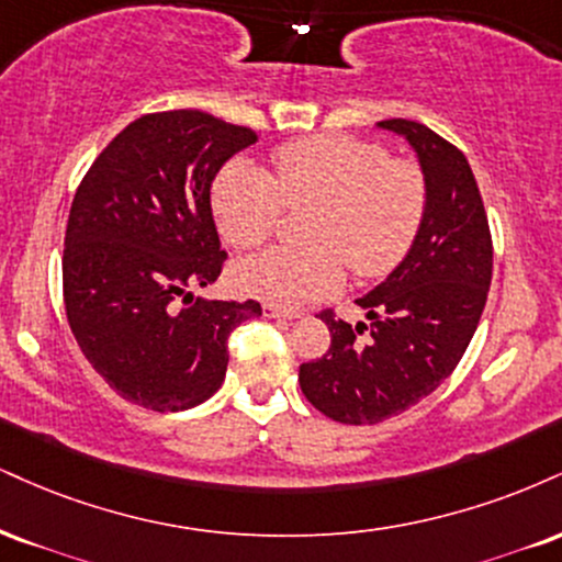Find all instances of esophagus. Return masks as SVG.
Here are the masks:
<instances>
[{
    "label": "esophagus",
    "instance_id": "obj_1",
    "mask_svg": "<svg viewBox=\"0 0 562 562\" xmlns=\"http://www.w3.org/2000/svg\"><path fill=\"white\" fill-rule=\"evenodd\" d=\"M261 311H263V316H267V319H293V316H299L295 311H285L280 306H272V303H263Z\"/></svg>",
    "mask_w": 562,
    "mask_h": 562
}]
</instances>
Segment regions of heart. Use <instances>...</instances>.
I'll return each instance as SVG.
<instances>
[{"label": "heart", "instance_id": "heart-1", "mask_svg": "<svg viewBox=\"0 0 562 562\" xmlns=\"http://www.w3.org/2000/svg\"><path fill=\"white\" fill-rule=\"evenodd\" d=\"M314 204L303 238L274 246L235 267V285L272 306H301L342 285V261L356 277L392 272L414 246L427 212V180L408 159L353 135H311L272 154V172L233 159L212 186L222 238L256 248L272 235L282 206Z\"/></svg>", "mask_w": 562, "mask_h": 562}]
</instances>
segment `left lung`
Returning <instances> with one entry per match:
<instances>
[{
  "instance_id": "obj_1",
  "label": "left lung",
  "mask_w": 562,
  "mask_h": 562,
  "mask_svg": "<svg viewBox=\"0 0 562 562\" xmlns=\"http://www.w3.org/2000/svg\"><path fill=\"white\" fill-rule=\"evenodd\" d=\"M380 127L416 151L427 212L405 259L356 301L369 327L322 311L333 342L299 371L316 411L356 427L403 414L448 380L476 333L492 282L490 222L463 151L414 120H382Z\"/></svg>"
}]
</instances>
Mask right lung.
I'll use <instances>...</instances> for the list:
<instances>
[{"mask_svg": "<svg viewBox=\"0 0 562 562\" xmlns=\"http://www.w3.org/2000/svg\"><path fill=\"white\" fill-rule=\"evenodd\" d=\"M256 144L251 127L199 110L144 114L80 180L65 229V311L80 350L120 397L151 411L209 401L227 371V337L261 316L256 301L193 299L227 254L212 180Z\"/></svg>", "mask_w": 562, "mask_h": 562, "instance_id": "1", "label": "right lung"}]
</instances>
